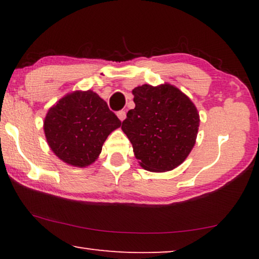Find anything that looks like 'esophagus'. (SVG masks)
Returning <instances> with one entry per match:
<instances>
[{
  "mask_svg": "<svg viewBox=\"0 0 259 259\" xmlns=\"http://www.w3.org/2000/svg\"><path fill=\"white\" fill-rule=\"evenodd\" d=\"M116 115H118L120 121H123V120L126 119V112L125 111H119L118 113H116Z\"/></svg>",
  "mask_w": 259,
  "mask_h": 259,
  "instance_id": "34e87169",
  "label": "esophagus"
}]
</instances>
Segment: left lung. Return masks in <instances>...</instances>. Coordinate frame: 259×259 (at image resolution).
<instances>
[{
  "mask_svg": "<svg viewBox=\"0 0 259 259\" xmlns=\"http://www.w3.org/2000/svg\"><path fill=\"white\" fill-rule=\"evenodd\" d=\"M130 109L121 130L132 144L144 169L172 171L183 164L196 144L199 113L191 99L167 82L143 84L132 91Z\"/></svg>",
  "mask_w": 259,
  "mask_h": 259,
  "instance_id": "obj_1",
  "label": "left lung"
}]
</instances>
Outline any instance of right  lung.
<instances>
[{
    "mask_svg": "<svg viewBox=\"0 0 259 259\" xmlns=\"http://www.w3.org/2000/svg\"><path fill=\"white\" fill-rule=\"evenodd\" d=\"M121 121L93 91H74L48 109L45 136L54 154L67 165L87 167Z\"/></svg>",
    "mask_w": 259,
    "mask_h": 259,
    "instance_id": "obj_1",
    "label": "right lung"
}]
</instances>
